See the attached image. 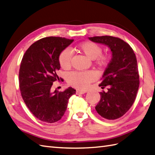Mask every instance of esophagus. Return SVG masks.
I'll return each mask as SVG.
<instances>
[{
  "label": "esophagus",
  "mask_w": 155,
  "mask_h": 155,
  "mask_svg": "<svg viewBox=\"0 0 155 155\" xmlns=\"http://www.w3.org/2000/svg\"><path fill=\"white\" fill-rule=\"evenodd\" d=\"M86 92H87V91H80V90H77L76 94H83Z\"/></svg>",
  "instance_id": "esophagus-1"
}]
</instances>
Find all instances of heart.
<instances>
[{"label": "heart", "instance_id": "b5f03b06", "mask_svg": "<svg viewBox=\"0 0 155 155\" xmlns=\"http://www.w3.org/2000/svg\"><path fill=\"white\" fill-rule=\"evenodd\" d=\"M78 49L90 59H96V63L101 66L108 62L110 57L107 54H102V48L99 44L93 41H85L78 45ZM73 53L69 48L63 50L59 56L60 66L64 69L71 67ZM96 78V74L93 71H73L68 74L69 84L78 89H85L88 87L91 82Z\"/></svg>", "mask_w": 155, "mask_h": 155}]
</instances>
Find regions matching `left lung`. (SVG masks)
Returning <instances> with one entry per match:
<instances>
[{
    "mask_svg": "<svg viewBox=\"0 0 155 155\" xmlns=\"http://www.w3.org/2000/svg\"><path fill=\"white\" fill-rule=\"evenodd\" d=\"M90 40L109 47L112 58L99 84L107 92L100 93V100L95 107L99 115L106 120L120 118L134 103L139 86L137 61L131 47L120 38L104 35L89 38Z\"/></svg>",
    "mask_w": 155,
    "mask_h": 155,
    "instance_id": "8db88e82",
    "label": "left lung"
}]
</instances>
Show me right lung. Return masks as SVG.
<instances>
[{
    "label": "right lung",
    "instance_id": "1",
    "mask_svg": "<svg viewBox=\"0 0 155 155\" xmlns=\"http://www.w3.org/2000/svg\"><path fill=\"white\" fill-rule=\"evenodd\" d=\"M74 39L47 37L31 44L21 59L19 85L24 103L34 116L45 123L60 120L67 108L70 97L76 91L51 92L53 83L59 81V56Z\"/></svg>",
    "mask_w": 155,
    "mask_h": 155
}]
</instances>
